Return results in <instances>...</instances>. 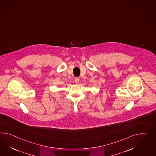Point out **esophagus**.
<instances>
[{
    "label": "esophagus",
    "mask_w": 156,
    "mask_h": 156,
    "mask_svg": "<svg viewBox=\"0 0 156 156\" xmlns=\"http://www.w3.org/2000/svg\"><path fill=\"white\" fill-rule=\"evenodd\" d=\"M74 81H75V82L76 83H79V82H80V78H75V80H74Z\"/></svg>",
    "instance_id": "34e87169"
}]
</instances>
